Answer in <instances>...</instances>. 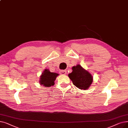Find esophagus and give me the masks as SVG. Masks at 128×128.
Instances as JSON below:
<instances>
[{"instance_id": "esophagus-1", "label": "esophagus", "mask_w": 128, "mask_h": 128, "mask_svg": "<svg viewBox=\"0 0 128 128\" xmlns=\"http://www.w3.org/2000/svg\"><path fill=\"white\" fill-rule=\"evenodd\" d=\"M66 70H61L60 72V74L61 75H66Z\"/></svg>"}]
</instances>
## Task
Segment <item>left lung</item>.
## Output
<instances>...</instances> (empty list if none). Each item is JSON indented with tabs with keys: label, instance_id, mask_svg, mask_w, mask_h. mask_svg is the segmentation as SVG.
Wrapping results in <instances>:
<instances>
[{
	"label": "left lung",
	"instance_id": "obj_1",
	"mask_svg": "<svg viewBox=\"0 0 128 128\" xmlns=\"http://www.w3.org/2000/svg\"><path fill=\"white\" fill-rule=\"evenodd\" d=\"M72 70L73 71L68 76L74 85L80 90L88 89L93 80V77L90 73L79 64L73 66Z\"/></svg>",
	"mask_w": 128,
	"mask_h": 128
}]
</instances>
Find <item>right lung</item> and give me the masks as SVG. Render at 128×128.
<instances>
[{"label":"right lung","mask_w":128,"mask_h":128,"mask_svg":"<svg viewBox=\"0 0 128 128\" xmlns=\"http://www.w3.org/2000/svg\"><path fill=\"white\" fill-rule=\"evenodd\" d=\"M58 75L56 73H52L48 69H46L40 78V84L45 87H51L54 85V81Z\"/></svg>","instance_id":"obj_1"}]
</instances>
